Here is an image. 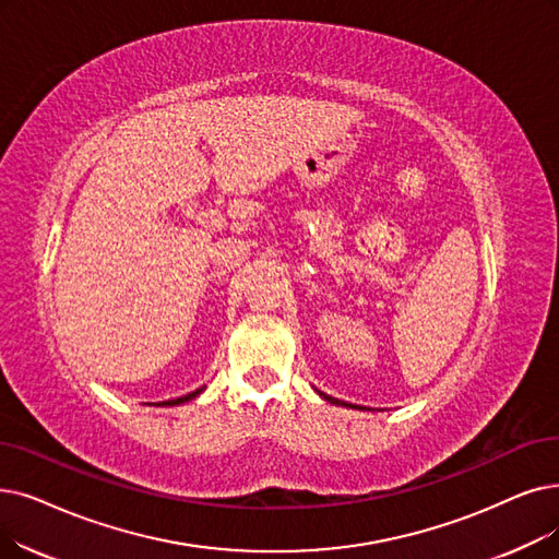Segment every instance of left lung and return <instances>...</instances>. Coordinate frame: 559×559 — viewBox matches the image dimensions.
Returning a JSON list of instances; mask_svg holds the SVG:
<instances>
[{
    "label": "left lung",
    "instance_id": "8db88e82",
    "mask_svg": "<svg viewBox=\"0 0 559 559\" xmlns=\"http://www.w3.org/2000/svg\"><path fill=\"white\" fill-rule=\"evenodd\" d=\"M324 400H329V402H333V404H345V402H337V400H333V397H326V395H322ZM345 406H352V404H345Z\"/></svg>",
    "mask_w": 559,
    "mask_h": 559
}]
</instances>
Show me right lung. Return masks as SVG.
<instances>
[{"label": "right lung", "instance_id": "1", "mask_svg": "<svg viewBox=\"0 0 559 559\" xmlns=\"http://www.w3.org/2000/svg\"><path fill=\"white\" fill-rule=\"evenodd\" d=\"M201 391H203V388H199V391H193V393H189V395H182V397H178V400H168V402H164V404H168V406H176V404L189 402V400H193V397H197V395H199Z\"/></svg>", "mask_w": 559, "mask_h": 559}]
</instances>
